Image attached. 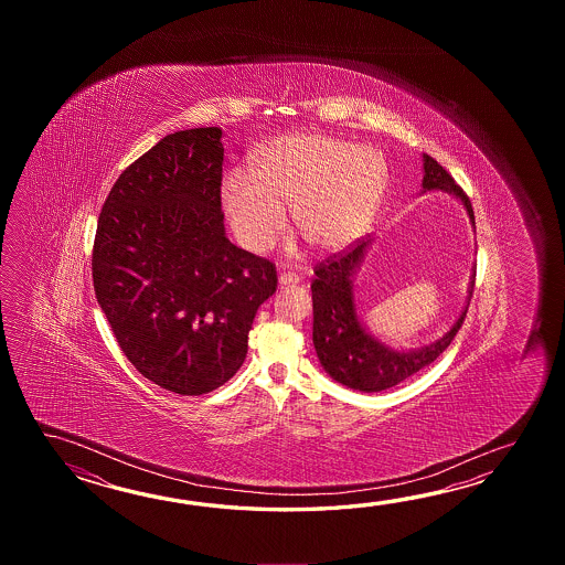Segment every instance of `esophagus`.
<instances>
[{"mask_svg":"<svg viewBox=\"0 0 565 565\" xmlns=\"http://www.w3.org/2000/svg\"><path fill=\"white\" fill-rule=\"evenodd\" d=\"M278 285L280 287H295V285H299V277L292 275V273H280L278 275Z\"/></svg>","mask_w":565,"mask_h":565,"instance_id":"obj_1","label":"esophagus"}]
</instances>
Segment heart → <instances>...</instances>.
Wrapping results in <instances>:
<instances>
[{"label": "heart", "instance_id": "heart-1", "mask_svg": "<svg viewBox=\"0 0 565 565\" xmlns=\"http://www.w3.org/2000/svg\"><path fill=\"white\" fill-rule=\"evenodd\" d=\"M387 190L390 166L380 149L327 132H292L263 145L250 173H228L220 198L236 238L253 253L282 234L285 205L312 248L341 253L372 228Z\"/></svg>", "mask_w": 565, "mask_h": 565}]
</instances>
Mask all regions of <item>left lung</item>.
<instances>
[{
  "instance_id": "8db88e82",
  "label": "left lung",
  "mask_w": 565,
  "mask_h": 565,
  "mask_svg": "<svg viewBox=\"0 0 565 565\" xmlns=\"http://www.w3.org/2000/svg\"><path fill=\"white\" fill-rule=\"evenodd\" d=\"M422 193H450L465 205L470 224L475 226V212L470 200L450 178V173L430 156H422ZM372 242V238L361 241L353 250L331 256L321 265L315 266V278L311 282L312 345L317 351V358L321 361L324 372L329 373L337 384L348 385L351 390H360L367 394L394 387L409 375L420 372L422 367L430 365L452 343L458 329L462 327L475 287L472 273L467 305L445 335L438 337L434 343L424 348H390L363 324L355 302L353 278L358 275Z\"/></svg>"
}]
</instances>
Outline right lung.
<instances>
[{
  "mask_svg": "<svg viewBox=\"0 0 565 565\" xmlns=\"http://www.w3.org/2000/svg\"><path fill=\"white\" fill-rule=\"evenodd\" d=\"M222 129L171 132L120 173L98 216L96 300L122 353L153 384L202 396L248 353L277 270L226 236Z\"/></svg>",
  "mask_w": 565,
  "mask_h": 565,
  "instance_id": "obj_1",
  "label": "right lung"
}]
</instances>
